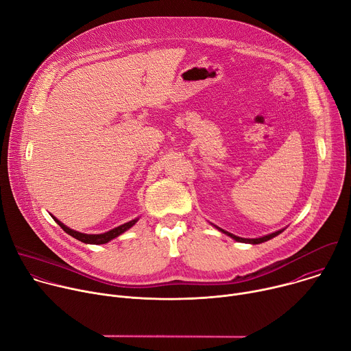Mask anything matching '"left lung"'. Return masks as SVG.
Listing matches in <instances>:
<instances>
[{
	"label": "left lung",
	"instance_id": "8db88e82",
	"mask_svg": "<svg viewBox=\"0 0 351 351\" xmlns=\"http://www.w3.org/2000/svg\"><path fill=\"white\" fill-rule=\"evenodd\" d=\"M215 228H217L218 230L223 232L225 234L230 236V237L234 239L236 241H240V243H250V244H260V243H264V241H267V240H269V239H272V237H275V236H278L279 233L283 232V229H280V230H278V232H275V233H271V234H267V236H263V237H258V239H244V237L234 236V234H232V233H229V232H226V230H223V229H221V228H218V226H215Z\"/></svg>",
	"mask_w": 351,
	"mask_h": 351
}]
</instances>
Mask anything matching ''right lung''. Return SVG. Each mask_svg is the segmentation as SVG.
<instances>
[{"label":"right lung","mask_w":351,"mask_h":351,"mask_svg":"<svg viewBox=\"0 0 351 351\" xmlns=\"http://www.w3.org/2000/svg\"><path fill=\"white\" fill-rule=\"evenodd\" d=\"M51 217H53V215H51ZM53 218H54V221H56L68 234H71L72 237L77 239L79 241H83V243H87V244H106V243H108L110 240H112V239L118 237L119 234H122L123 232H126L128 229H130V228L138 221V218L132 219V221H129V222H126V223H123V225H121V226H118V228H114V229H111V230H108V232H106V233L87 234V233H80V232H76V230L68 228V226L64 225L61 221H58L56 217H53Z\"/></svg>","instance_id":"right-lung-1"}]
</instances>
